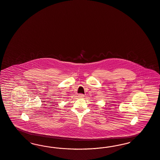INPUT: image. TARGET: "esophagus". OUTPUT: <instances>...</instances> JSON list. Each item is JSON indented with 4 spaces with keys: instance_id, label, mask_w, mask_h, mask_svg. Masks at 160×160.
<instances>
[{
    "instance_id": "34e87169",
    "label": "esophagus",
    "mask_w": 160,
    "mask_h": 160,
    "mask_svg": "<svg viewBox=\"0 0 160 160\" xmlns=\"http://www.w3.org/2000/svg\"><path fill=\"white\" fill-rule=\"evenodd\" d=\"M78 96H79V98H84V95L83 94H78Z\"/></svg>"
}]
</instances>
